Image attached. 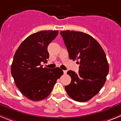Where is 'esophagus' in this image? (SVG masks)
<instances>
[{
  "label": "esophagus",
  "instance_id": "34e87169",
  "mask_svg": "<svg viewBox=\"0 0 121 121\" xmlns=\"http://www.w3.org/2000/svg\"><path fill=\"white\" fill-rule=\"evenodd\" d=\"M63 73H64V74H66V73H67V71H66V70H63Z\"/></svg>",
  "mask_w": 121,
  "mask_h": 121
}]
</instances>
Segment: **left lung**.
<instances>
[{"mask_svg": "<svg viewBox=\"0 0 121 121\" xmlns=\"http://www.w3.org/2000/svg\"><path fill=\"white\" fill-rule=\"evenodd\" d=\"M70 59L76 60L79 72L69 70L72 81L65 90L75 101L85 102L95 96L104 85L109 66L101 45L91 36L81 31H60Z\"/></svg>", "mask_w": 121, "mask_h": 121, "instance_id": "left-lung-1", "label": "left lung"}]
</instances>
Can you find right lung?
<instances>
[{
  "instance_id": "obj_1",
  "label": "right lung",
  "mask_w": 121,
  "mask_h": 121,
  "mask_svg": "<svg viewBox=\"0 0 121 121\" xmlns=\"http://www.w3.org/2000/svg\"><path fill=\"white\" fill-rule=\"evenodd\" d=\"M58 33V30H45L30 35L13 56L11 74L15 83L21 94L32 101L47 98L63 74L59 67L51 70L40 64L49 58L48 46Z\"/></svg>"
}]
</instances>
